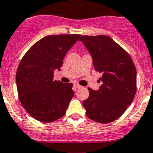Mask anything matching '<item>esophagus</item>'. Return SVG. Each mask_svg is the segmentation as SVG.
Segmentation results:
<instances>
[{"label": "esophagus", "instance_id": "34e87169", "mask_svg": "<svg viewBox=\"0 0 153 153\" xmlns=\"http://www.w3.org/2000/svg\"><path fill=\"white\" fill-rule=\"evenodd\" d=\"M74 87H75V88H81V86L80 85V84H77V83H75V84H74Z\"/></svg>", "mask_w": 153, "mask_h": 153}]
</instances>
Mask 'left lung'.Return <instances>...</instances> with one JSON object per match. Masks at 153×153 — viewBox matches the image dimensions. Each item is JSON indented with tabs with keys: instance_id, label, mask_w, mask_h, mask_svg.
Wrapping results in <instances>:
<instances>
[{
	"instance_id": "8db88e82",
	"label": "left lung",
	"mask_w": 153,
	"mask_h": 153,
	"mask_svg": "<svg viewBox=\"0 0 153 153\" xmlns=\"http://www.w3.org/2000/svg\"><path fill=\"white\" fill-rule=\"evenodd\" d=\"M91 54L95 70L102 74L99 90L89 87L83 102L86 115L99 123H109L123 115L137 90V72L125 49L106 35L82 36L80 39Z\"/></svg>"
}]
</instances>
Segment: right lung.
Returning <instances> with one entry per match:
<instances>
[{
	"instance_id": "right-lung-1",
	"label": "right lung",
	"mask_w": 153,
	"mask_h": 153,
	"mask_svg": "<svg viewBox=\"0 0 153 153\" xmlns=\"http://www.w3.org/2000/svg\"><path fill=\"white\" fill-rule=\"evenodd\" d=\"M80 34L50 35L36 42L25 53L16 72L21 104L36 120L51 123L63 117L74 96L72 83L54 80L63 60Z\"/></svg>"
}]
</instances>
